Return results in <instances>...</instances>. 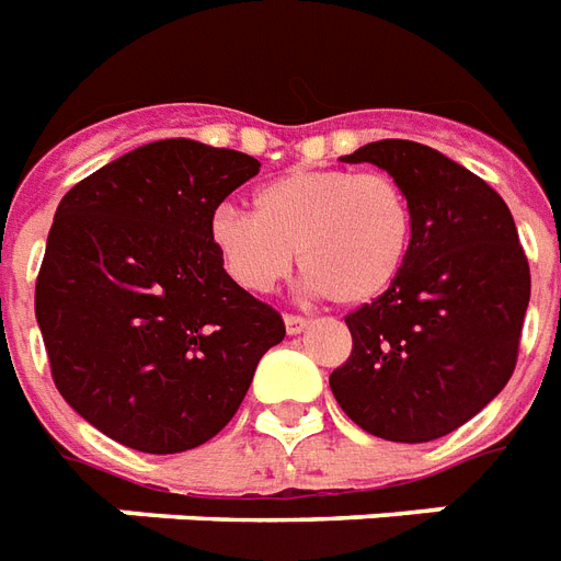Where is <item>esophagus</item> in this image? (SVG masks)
Segmentation results:
<instances>
[{"label":"esophagus","mask_w":561,"mask_h":561,"mask_svg":"<svg viewBox=\"0 0 561 561\" xmlns=\"http://www.w3.org/2000/svg\"><path fill=\"white\" fill-rule=\"evenodd\" d=\"M284 325H286V334H301V331L310 325V319H305V316L289 313V316H284Z\"/></svg>","instance_id":"1"}]
</instances>
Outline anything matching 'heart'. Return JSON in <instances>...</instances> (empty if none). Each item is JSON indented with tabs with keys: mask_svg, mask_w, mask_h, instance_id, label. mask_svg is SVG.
Here are the masks:
<instances>
[{
	"mask_svg": "<svg viewBox=\"0 0 561 561\" xmlns=\"http://www.w3.org/2000/svg\"><path fill=\"white\" fill-rule=\"evenodd\" d=\"M411 242V197L381 171H293L256 188L254 216L218 206L209 218V245L221 268L256 296L289 275L298 251L316 296L369 305L402 275Z\"/></svg>",
	"mask_w": 561,
	"mask_h": 561,
	"instance_id": "heart-1",
	"label": "heart"
}]
</instances>
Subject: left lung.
<instances>
[{"label":"left lung","mask_w":561,"mask_h":561,"mask_svg":"<svg viewBox=\"0 0 561 561\" xmlns=\"http://www.w3.org/2000/svg\"><path fill=\"white\" fill-rule=\"evenodd\" d=\"M343 162L402 183L414 242L385 296L345 316L352 355L331 390L369 435L425 444L479 414L515 373L529 263L503 197L432 147L385 138Z\"/></svg>","instance_id":"left-lung-1"}]
</instances>
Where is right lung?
<instances>
[{
  "label": "right lung",
  "instance_id": "add662e5",
  "mask_svg": "<svg viewBox=\"0 0 561 561\" xmlns=\"http://www.w3.org/2000/svg\"><path fill=\"white\" fill-rule=\"evenodd\" d=\"M260 174L254 156L165 138L76 183L56 209L35 316L58 393L117 444H206L284 340L275 307L236 286L209 218Z\"/></svg>",
  "mask_w": 561,
  "mask_h": 561
}]
</instances>
